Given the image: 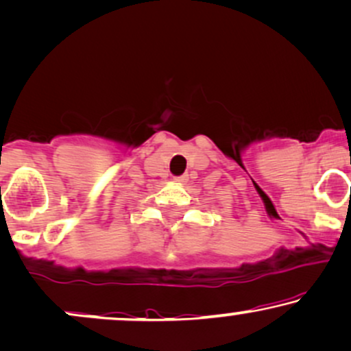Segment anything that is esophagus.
<instances>
[{"label": "esophagus", "instance_id": "34e87169", "mask_svg": "<svg viewBox=\"0 0 351 351\" xmlns=\"http://www.w3.org/2000/svg\"><path fill=\"white\" fill-rule=\"evenodd\" d=\"M187 180H189V176L187 174L176 177V182H179V184H185V182H187Z\"/></svg>", "mask_w": 351, "mask_h": 351}]
</instances>
